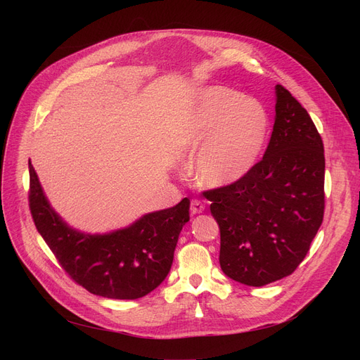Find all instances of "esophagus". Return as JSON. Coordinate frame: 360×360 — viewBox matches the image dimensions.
Listing matches in <instances>:
<instances>
[{"label": "esophagus", "mask_w": 360, "mask_h": 360, "mask_svg": "<svg viewBox=\"0 0 360 360\" xmlns=\"http://www.w3.org/2000/svg\"><path fill=\"white\" fill-rule=\"evenodd\" d=\"M205 210V205L202 201L200 200H193L191 201V213L193 214H198V213H202Z\"/></svg>", "instance_id": "esophagus-1"}]
</instances>
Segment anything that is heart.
Segmentation results:
<instances>
[{
    "label": "heart",
    "instance_id": "1",
    "mask_svg": "<svg viewBox=\"0 0 360 360\" xmlns=\"http://www.w3.org/2000/svg\"><path fill=\"white\" fill-rule=\"evenodd\" d=\"M269 113L258 101L224 86L198 93L186 110L181 137L195 160L197 178L207 186L239 181L257 163L269 136Z\"/></svg>",
    "mask_w": 360,
    "mask_h": 360
}]
</instances>
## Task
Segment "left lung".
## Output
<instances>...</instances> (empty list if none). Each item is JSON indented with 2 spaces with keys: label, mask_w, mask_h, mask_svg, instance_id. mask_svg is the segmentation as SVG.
<instances>
[{
  "label": "left lung",
  "mask_w": 360,
  "mask_h": 360,
  "mask_svg": "<svg viewBox=\"0 0 360 360\" xmlns=\"http://www.w3.org/2000/svg\"><path fill=\"white\" fill-rule=\"evenodd\" d=\"M264 158L239 181L204 191L220 228V267L247 286L290 276L324 217V144L307 109L276 86Z\"/></svg>",
  "instance_id": "left-lung-1"
}]
</instances>
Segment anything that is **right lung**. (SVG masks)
<instances>
[{
    "label": "right lung",
    "instance_id": "right-lung-1",
    "mask_svg": "<svg viewBox=\"0 0 360 360\" xmlns=\"http://www.w3.org/2000/svg\"><path fill=\"white\" fill-rule=\"evenodd\" d=\"M29 207L37 232L72 281L93 295L110 299H139L166 278L178 236L190 221V200L148 213L108 235H84L56 214L42 191L29 160Z\"/></svg>",
    "mask_w": 360,
    "mask_h": 360
}]
</instances>
